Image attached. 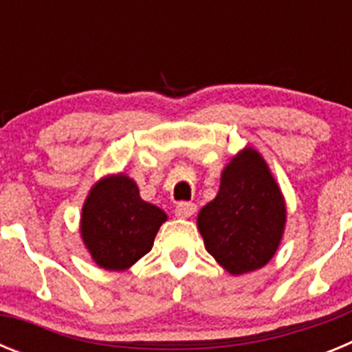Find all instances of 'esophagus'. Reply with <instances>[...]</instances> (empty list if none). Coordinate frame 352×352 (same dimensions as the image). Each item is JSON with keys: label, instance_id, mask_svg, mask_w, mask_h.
Returning <instances> with one entry per match:
<instances>
[{"label": "esophagus", "instance_id": "obj_1", "mask_svg": "<svg viewBox=\"0 0 352 352\" xmlns=\"http://www.w3.org/2000/svg\"><path fill=\"white\" fill-rule=\"evenodd\" d=\"M197 211V206L194 203H179L174 210V214L178 217V219H190L192 214Z\"/></svg>", "mask_w": 352, "mask_h": 352}]
</instances>
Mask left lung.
Here are the masks:
<instances>
[{
    "instance_id": "left-lung-1",
    "label": "left lung",
    "mask_w": 352,
    "mask_h": 352,
    "mask_svg": "<svg viewBox=\"0 0 352 352\" xmlns=\"http://www.w3.org/2000/svg\"><path fill=\"white\" fill-rule=\"evenodd\" d=\"M285 201L268 164L245 148L226 166L217 197L197 214L204 247L231 275L256 272L275 256Z\"/></svg>"
}]
</instances>
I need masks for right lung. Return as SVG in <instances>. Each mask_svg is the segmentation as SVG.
Here are the masks:
<instances>
[{
  "mask_svg": "<svg viewBox=\"0 0 352 352\" xmlns=\"http://www.w3.org/2000/svg\"><path fill=\"white\" fill-rule=\"evenodd\" d=\"M166 211L142 201L126 174L105 176L84 201L80 238L100 268L123 272L153 247Z\"/></svg>",
  "mask_w": 352,
  "mask_h": 352,
  "instance_id": "add662e5",
  "label": "right lung"
}]
</instances>
